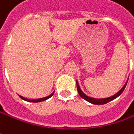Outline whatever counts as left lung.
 <instances>
[{
  "instance_id": "obj_1",
  "label": "left lung",
  "mask_w": 134,
  "mask_h": 134,
  "mask_svg": "<svg viewBox=\"0 0 134 134\" xmlns=\"http://www.w3.org/2000/svg\"><path fill=\"white\" fill-rule=\"evenodd\" d=\"M127 83L124 85V87L121 89V90L116 94H115L114 96L113 97H107V98H103V99H95V98H91V97H89L86 96L85 94L82 91V90L80 89V88H79V85L78 82H76V86H77V91H78V93L80 95L81 97H82L84 100H87V101H88L91 103H93V104H96V105H101V104H106V103H107L108 102L111 101V100H113L114 99H115L116 97H118L121 94V93L124 91L125 90V87H126V85H127Z\"/></svg>"
}]
</instances>
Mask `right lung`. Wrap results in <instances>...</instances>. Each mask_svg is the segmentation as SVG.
I'll return each mask as SVG.
<instances>
[{
  "label": "right lung",
  "mask_w": 134,
  "mask_h": 134,
  "mask_svg": "<svg viewBox=\"0 0 134 134\" xmlns=\"http://www.w3.org/2000/svg\"><path fill=\"white\" fill-rule=\"evenodd\" d=\"M53 94H54V92L52 93V94H51L48 97H43V98H40V99H37V100H30V99H27V98H25V97H23L22 96H20L21 98L22 99V100H26V101H29V102H34V103H37V102H42L44 101V100H47V99H49L53 95Z\"/></svg>",
  "instance_id": "obj_1"
}]
</instances>
